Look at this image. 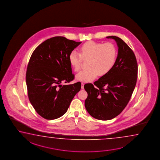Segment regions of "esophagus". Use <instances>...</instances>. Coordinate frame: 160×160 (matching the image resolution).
<instances>
[{
	"mask_svg": "<svg viewBox=\"0 0 160 160\" xmlns=\"http://www.w3.org/2000/svg\"><path fill=\"white\" fill-rule=\"evenodd\" d=\"M84 84L83 82H82V89H84Z\"/></svg>",
	"mask_w": 160,
	"mask_h": 160,
	"instance_id": "esophagus-1",
	"label": "esophagus"
}]
</instances>
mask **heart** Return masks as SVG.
<instances>
[{"label": "heart", "instance_id": "b5f03b06", "mask_svg": "<svg viewBox=\"0 0 160 160\" xmlns=\"http://www.w3.org/2000/svg\"><path fill=\"white\" fill-rule=\"evenodd\" d=\"M117 58V49L111 42L101 43L89 41L81 47L80 53L73 51L69 60L76 72L82 68L83 60L87 61L88 68L76 75V79L80 82H91L98 75L104 76L113 68Z\"/></svg>", "mask_w": 160, "mask_h": 160}]
</instances>
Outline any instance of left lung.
<instances>
[{
  "instance_id": "1",
  "label": "left lung",
  "mask_w": 160,
  "mask_h": 160,
  "mask_svg": "<svg viewBox=\"0 0 160 160\" xmlns=\"http://www.w3.org/2000/svg\"><path fill=\"white\" fill-rule=\"evenodd\" d=\"M117 42L118 55L113 68L94 82L85 84L87 111L93 118L109 120L120 114L131 99L137 82L138 66L133 51L120 38L107 36Z\"/></svg>"
}]
</instances>
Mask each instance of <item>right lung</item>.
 <instances>
[{
	"label": "right lung",
	"instance_id": "1",
	"mask_svg": "<svg viewBox=\"0 0 160 160\" xmlns=\"http://www.w3.org/2000/svg\"><path fill=\"white\" fill-rule=\"evenodd\" d=\"M82 42L56 36L46 40L33 52L27 68V87L29 101L36 112L47 120L60 118L81 89V82H69L72 73L69 56Z\"/></svg>",
	"mask_w": 160,
	"mask_h": 160
}]
</instances>
